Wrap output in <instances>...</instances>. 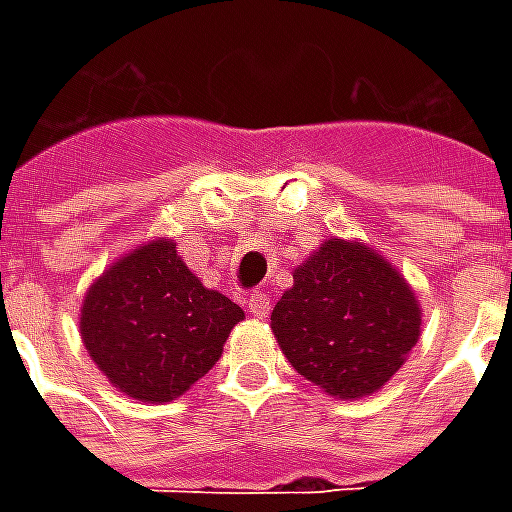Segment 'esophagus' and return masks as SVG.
<instances>
[{
    "label": "esophagus",
    "mask_w": 512,
    "mask_h": 512,
    "mask_svg": "<svg viewBox=\"0 0 512 512\" xmlns=\"http://www.w3.org/2000/svg\"><path fill=\"white\" fill-rule=\"evenodd\" d=\"M246 307H249V315H255V318H268V310H271V299H268V293L263 290H255V293H249V299H246Z\"/></svg>",
    "instance_id": "1"
}]
</instances>
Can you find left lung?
Masks as SVG:
<instances>
[{"label":"left lung","instance_id":"8db88e82","mask_svg":"<svg viewBox=\"0 0 512 512\" xmlns=\"http://www.w3.org/2000/svg\"><path fill=\"white\" fill-rule=\"evenodd\" d=\"M422 310L392 263L359 241L329 238L296 271L271 329L296 373L343 400L395 376L419 340Z\"/></svg>","mask_w":512,"mask_h":512}]
</instances>
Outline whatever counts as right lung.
<instances>
[{"instance_id":"add662e5","label":"right lung","mask_w":512,"mask_h":512,"mask_svg":"<svg viewBox=\"0 0 512 512\" xmlns=\"http://www.w3.org/2000/svg\"><path fill=\"white\" fill-rule=\"evenodd\" d=\"M244 310L194 277L178 246L156 238L95 279L79 332L112 384L142 403H169L211 370Z\"/></svg>"}]
</instances>
